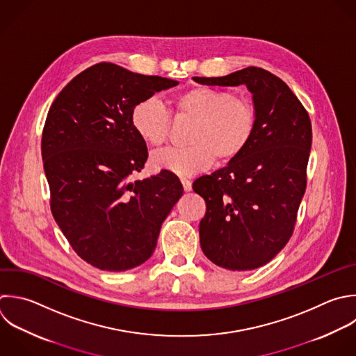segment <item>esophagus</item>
Returning a JSON list of instances; mask_svg holds the SVG:
<instances>
[{
	"label": "esophagus",
	"mask_w": 356,
	"mask_h": 356,
	"mask_svg": "<svg viewBox=\"0 0 356 356\" xmlns=\"http://www.w3.org/2000/svg\"><path fill=\"white\" fill-rule=\"evenodd\" d=\"M181 182H182V186L185 189V192H191L192 191V182L186 178H181Z\"/></svg>",
	"instance_id": "obj_1"
}]
</instances>
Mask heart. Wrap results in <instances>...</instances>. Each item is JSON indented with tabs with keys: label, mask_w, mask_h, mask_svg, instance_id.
<instances>
[{
	"label": "heart",
	"mask_w": 356,
	"mask_h": 356,
	"mask_svg": "<svg viewBox=\"0 0 356 356\" xmlns=\"http://www.w3.org/2000/svg\"><path fill=\"white\" fill-rule=\"evenodd\" d=\"M177 117L193 120L188 134V146L164 149L152 154L156 170H167L189 177L220 161L236 159L250 143L257 115L250 100L231 92L195 86L172 100ZM131 124L139 138L149 146H163L171 131V115L157 97L136 103L131 111Z\"/></svg>",
	"instance_id": "1"
}]
</instances>
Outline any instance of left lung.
<instances>
[{"label": "left lung", "mask_w": 356, "mask_h": 356, "mask_svg": "<svg viewBox=\"0 0 356 356\" xmlns=\"http://www.w3.org/2000/svg\"><path fill=\"white\" fill-rule=\"evenodd\" d=\"M193 79L209 86L245 85L253 95L257 122L248 147L193 182L206 202L199 224L203 253L222 268L253 270L268 263L293 232L306 189L310 118L286 83L263 68Z\"/></svg>", "instance_id": "left-lung-1"}]
</instances>
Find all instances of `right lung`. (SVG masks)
<instances>
[{
  "label": "right lung",
  "mask_w": 356,
  "mask_h": 356,
  "mask_svg": "<svg viewBox=\"0 0 356 356\" xmlns=\"http://www.w3.org/2000/svg\"><path fill=\"white\" fill-rule=\"evenodd\" d=\"M177 85L100 63L75 76L49 110L42 157L51 213L78 256L100 270L125 271L145 263L184 193L167 170L131 181L147 160L131 111Z\"/></svg>",
  "instance_id": "obj_1"
}]
</instances>
